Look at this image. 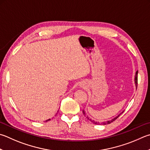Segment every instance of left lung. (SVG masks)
<instances>
[{"label":"left lung","mask_w":150,"mask_h":150,"mask_svg":"<svg viewBox=\"0 0 150 150\" xmlns=\"http://www.w3.org/2000/svg\"><path fill=\"white\" fill-rule=\"evenodd\" d=\"M135 84H136V86H137V85H138V71H137V73H136V76H135ZM83 113L84 114V111H83ZM120 115L121 114H119V115L117 116V117H115L114 119H113L112 120H110V121H107V122H103L102 123H100V124H101V125H107V124H110L111 122H112L113 121H114L115 120V119H117L119 116H120ZM88 119H89V118H88ZM90 121H91L92 122H94V123H95V124H98L96 122H95V121H92L91 119H89ZM99 123V122H98Z\"/></svg>","instance_id":"8db88e82"}]
</instances>
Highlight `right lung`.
<instances>
[{
	"mask_svg": "<svg viewBox=\"0 0 150 150\" xmlns=\"http://www.w3.org/2000/svg\"><path fill=\"white\" fill-rule=\"evenodd\" d=\"M50 119H48V120H47V121H46V122H47V121H50Z\"/></svg>",
	"mask_w": 150,
	"mask_h": 150,
	"instance_id": "right-lung-1",
	"label": "right lung"
}]
</instances>
